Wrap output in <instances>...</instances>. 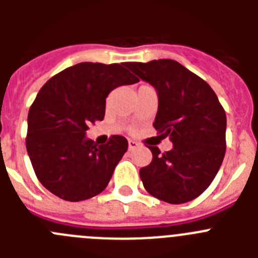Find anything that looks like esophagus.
<instances>
[{"label":"esophagus","mask_w":258,"mask_h":258,"mask_svg":"<svg viewBox=\"0 0 258 258\" xmlns=\"http://www.w3.org/2000/svg\"><path fill=\"white\" fill-rule=\"evenodd\" d=\"M138 146H140V143L136 142V141L129 140V142H127V147H129V150H134V149H137V147H138Z\"/></svg>","instance_id":"esophagus-1"}]
</instances>
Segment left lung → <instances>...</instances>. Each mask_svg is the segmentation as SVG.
I'll return each mask as SVG.
<instances>
[{
	"instance_id": "8db88e82",
	"label": "left lung",
	"mask_w": 258,
	"mask_h": 258,
	"mask_svg": "<svg viewBox=\"0 0 258 258\" xmlns=\"http://www.w3.org/2000/svg\"><path fill=\"white\" fill-rule=\"evenodd\" d=\"M154 86L159 98L154 126L173 147L160 154L149 146L152 161L141 168L147 192L170 204L194 200L207 190L226 151V113L213 89L178 61L159 59L125 63Z\"/></svg>"
}]
</instances>
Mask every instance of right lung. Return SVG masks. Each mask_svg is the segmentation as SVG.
<instances>
[{"instance_id": "1", "label": "right lung", "mask_w": 258, "mask_h": 258, "mask_svg": "<svg viewBox=\"0 0 258 258\" xmlns=\"http://www.w3.org/2000/svg\"><path fill=\"white\" fill-rule=\"evenodd\" d=\"M140 80L125 63L84 61L47 81L28 112L27 152L38 181L67 202L86 200L107 187L127 150L122 136L106 145L86 138L90 122L103 120L113 89Z\"/></svg>"}]
</instances>
